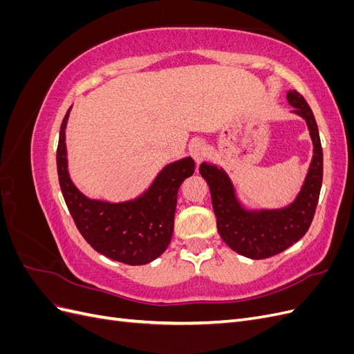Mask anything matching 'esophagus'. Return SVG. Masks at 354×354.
<instances>
[{"label": "esophagus", "instance_id": "34e87169", "mask_svg": "<svg viewBox=\"0 0 354 354\" xmlns=\"http://www.w3.org/2000/svg\"><path fill=\"white\" fill-rule=\"evenodd\" d=\"M189 151H190L192 158L196 160V164L202 162V160L205 159L207 155H208V147H207L205 142H202V140L192 142L190 146H189Z\"/></svg>", "mask_w": 354, "mask_h": 354}]
</instances>
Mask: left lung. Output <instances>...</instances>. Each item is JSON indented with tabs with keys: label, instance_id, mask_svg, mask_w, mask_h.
Instances as JSON below:
<instances>
[{
	"label": "left lung",
	"instance_id": "1",
	"mask_svg": "<svg viewBox=\"0 0 354 354\" xmlns=\"http://www.w3.org/2000/svg\"><path fill=\"white\" fill-rule=\"evenodd\" d=\"M286 100L294 108L291 112L306 121L313 145L312 160L301 189L288 205L281 208L248 207L242 202L226 169L209 162L199 165V173L209 186L221 239L234 252L252 260L279 254L304 236L312 224L322 187L324 153L313 112L295 90L286 93Z\"/></svg>",
	"mask_w": 354,
	"mask_h": 354
}]
</instances>
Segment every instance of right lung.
I'll list each match as a JSON object with an SVG mask.
<instances>
[{
    "label": "right lung",
    "mask_w": 354,
    "mask_h": 354,
    "mask_svg": "<svg viewBox=\"0 0 354 354\" xmlns=\"http://www.w3.org/2000/svg\"><path fill=\"white\" fill-rule=\"evenodd\" d=\"M60 125L57 174L63 198L82 238L111 260L130 266L153 261L169 245L174 230L178 187L195 173V160L185 156L167 164L140 195L120 202L93 199L73 185L68 169L66 125Z\"/></svg>",
    "instance_id": "right-lung-1"
}]
</instances>
